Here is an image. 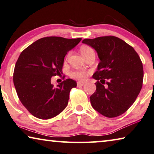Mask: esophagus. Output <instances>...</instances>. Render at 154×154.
I'll return each instance as SVG.
<instances>
[{
    "label": "esophagus",
    "instance_id": "esophagus-1",
    "mask_svg": "<svg viewBox=\"0 0 154 154\" xmlns=\"http://www.w3.org/2000/svg\"><path fill=\"white\" fill-rule=\"evenodd\" d=\"M84 85V82H77V87H82Z\"/></svg>",
    "mask_w": 154,
    "mask_h": 154
}]
</instances>
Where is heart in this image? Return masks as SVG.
Wrapping results in <instances>:
<instances>
[{
	"mask_svg": "<svg viewBox=\"0 0 154 154\" xmlns=\"http://www.w3.org/2000/svg\"><path fill=\"white\" fill-rule=\"evenodd\" d=\"M91 48L88 46H82L80 48V53L82 54L83 57H85L87 54H89L90 52L93 51ZM89 72L85 70H78V71H74L71 73V76L75 79L79 80H85L87 79Z\"/></svg>",
	"mask_w": 154,
	"mask_h": 154,
	"instance_id": "obj_1",
	"label": "heart"
}]
</instances>
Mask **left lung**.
<instances>
[{"instance_id": "1", "label": "left lung", "mask_w": 154, "mask_h": 154, "mask_svg": "<svg viewBox=\"0 0 154 154\" xmlns=\"http://www.w3.org/2000/svg\"><path fill=\"white\" fill-rule=\"evenodd\" d=\"M82 42L95 49L100 60L93 75L97 82L96 91L90 97L92 107L106 117L122 115L135 102L142 88L143 67L139 56L132 46L115 36Z\"/></svg>"}]
</instances>
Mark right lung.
Wrapping results in <instances>:
<instances>
[{"instance_id": "add662e5", "label": "right lung", "mask_w": 154, "mask_h": 154, "mask_svg": "<svg viewBox=\"0 0 154 154\" xmlns=\"http://www.w3.org/2000/svg\"><path fill=\"white\" fill-rule=\"evenodd\" d=\"M81 39L44 37L21 52L15 65L14 84L20 102L34 117L51 119L66 108L76 82L68 79L54 86L51 78L60 74L65 55Z\"/></svg>"}]
</instances>
